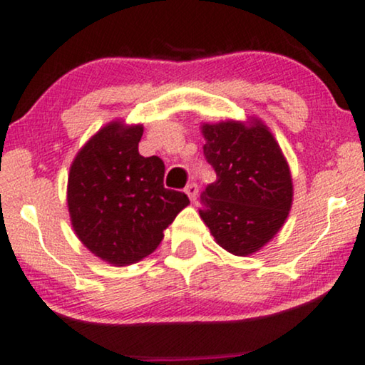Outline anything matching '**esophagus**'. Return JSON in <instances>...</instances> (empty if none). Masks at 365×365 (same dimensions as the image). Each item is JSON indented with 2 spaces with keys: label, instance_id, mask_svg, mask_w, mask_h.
I'll use <instances>...</instances> for the list:
<instances>
[{
  "label": "esophagus",
  "instance_id": "1",
  "mask_svg": "<svg viewBox=\"0 0 365 365\" xmlns=\"http://www.w3.org/2000/svg\"><path fill=\"white\" fill-rule=\"evenodd\" d=\"M185 193L188 195V198L192 200V202H195V200H197V197H198V185L195 182L188 183L187 188H185Z\"/></svg>",
  "mask_w": 365,
  "mask_h": 365
}]
</instances>
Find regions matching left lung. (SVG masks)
Here are the masks:
<instances>
[{
	"instance_id": "1",
	"label": "left lung",
	"mask_w": 365,
	"mask_h": 365,
	"mask_svg": "<svg viewBox=\"0 0 365 365\" xmlns=\"http://www.w3.org/2000/svg\"><path fill=\"white\" fill-rule=\"evenodd\" d=\"M203 155L217 182L200 195V217L217 243L236 256L258 251L283 227L292 202L289 167L263 124H205Z\"/></svg>"
}]
</instances>
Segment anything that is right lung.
<instances>
[{
  "mask_svg": "<svg viewBox=\"0 0 365 365\" xmlns=\"http://www.w3.org/2000/svg\"><path fill=\"white\" fill-rule=\"evenodd\" d=\"M142 125L112 122L81 148L68 182L71 222L92 253L125 266L160 245L163 230L190 200L163 187L160 157H142Z\"/></svg>",
  "mask_w": 365,
  "mask_h": 365,
  "instance_id": "obj_1",
  "label": "right lung"
}]
</instances>
